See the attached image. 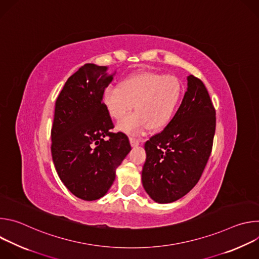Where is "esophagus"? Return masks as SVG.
I'll return each mask as SVG.
<instances>
[{
  "instance_id": "obj_1",
  "label": "esophagus",
  "mask_w": 259,
  "mask_h": 259,
  "mask_svg": "<svg viewBox=\"0 0 259 259\" xmlns=\"http://www.w3.org/2000/svg\"><path fill=\"white\" fill-rule=\"evenodd\" d=\"M130 142L132 146H137L140 143V139L135 138V137H130Z\"/></svg>"
}]
</instances>
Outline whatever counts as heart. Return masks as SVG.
I'll list each match as a JSON object with an SVG mask.
<instances>
[{"instance_id":"obj_1","label":"heart","mask_w":259,"mask_h":259,"mask_svg":"<svg viewBox=\"0 0 259 259\" xmlns=\"http://www.w3.org/2000/svg\"><path fill=\"white\" fill-rule=\"evenodd\" d=\"M181 91L176 77L145 71L124 80L119 87H107L102 101L108 115L116 121H122L134 104L136 112L119 127L138 133L147 127L157 130L166 126L177 107Z\"/></svg>"}]
</instances>
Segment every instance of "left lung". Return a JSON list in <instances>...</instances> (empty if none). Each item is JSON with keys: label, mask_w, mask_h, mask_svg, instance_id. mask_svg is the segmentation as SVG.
Returning a JSON list of instances; mask_svg holds the SVG:
<instances>
[{"label": "left lung", "mask_w": 259, "mask_h": 259, "mask_svg": "<svg viewBox=\"0 0 259 259\" xmlns=\"http://www.w3.org/2000/svg\"><path fill=\"white\" fill-rule=\"evenodd\" d=\"M188 81V90L173 119L144 144L143 188L162 204L182 198L196 186L212 152L214 105L199 78L191 75Z\"/></svg>", "instance_id": "8db88e82"}]
</instances>
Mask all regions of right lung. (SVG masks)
<instances>
[{
    "instance_id": "right-lung-1",
    "label": "right lung",
    "mask_w": 259,
    "mask_h": 259,
    "mask_svg": "<svg viewBox=\"0 0 259 259\" xmlns=\"http://www.w3.org/2000/svg\"><path fill=\"white\" fill-rule=\"evenodd\" d=\"M112 80L108 66L86 63L67 79L55 102L53 163L68 191L85 201L107 193L131 151L125 133L110 131L115 126L102 102Z\"/></svg>"
}]
</instances>
